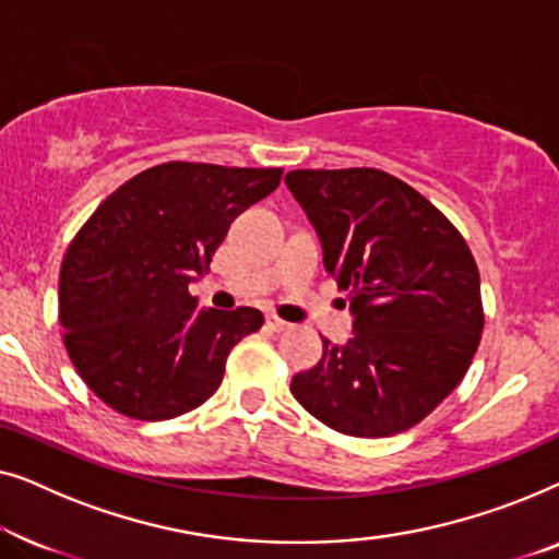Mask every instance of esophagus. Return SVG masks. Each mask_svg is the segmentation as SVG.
<instances>
[{
	"instance_id": "34e87169",
	"label": "esophagus",
	"mask_w": 559,
	"mask_h": 559,
	"mask_svg": "<svg viewBox=\"0 0 559 559\" xmlns=\"http://www.w3.org/2000/svg\"><path fill=\"white\" fill-rule=\"evenodd\" d=\"M266 328H270L272 333H287L293 331V323H287V320H282L277 316H266Z\"/></svg>"
}]
</instances>
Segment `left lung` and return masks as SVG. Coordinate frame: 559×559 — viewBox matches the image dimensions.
Returning <instances> with one entry per match:
<instances>
[{
  "mask_svg": "<svg viewBox=\"0 0 559 559\" xmlns=\"http://www.w3.org/2000/svg\"><path fill=\"white\" fill-rule=\"evenodd\" d=\"M285 182L354 316V338H323V358L289 392L335 432L409 430L476 356L484 305L468 243L425 195L373 167L293 170Z\"/></svg>",
  "mask_w": 559,
  "mask_h": 559,
  "instance_id": "8db88e82",
  "label": "left lung"
}]
</instances>
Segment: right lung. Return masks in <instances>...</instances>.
I'll list each match as a JSON object with an SVG mask.
<instances>
[{
  "instance_id": "1",
  "label": "right lung",
  "mask_w": 559,
  "mask_h": 559,
  "mask_svg": "<svg viewBox=\"0 0 559 559\" xmlns=\"http://www.w3.org/2000/svg\"><path fill=\"white\" fill-rule=\"evenodd\" d=\"M280 167L165 163L114 190L68 247L60 325L98 400L134 419H173L221 386L226 358L257 333V308L198 310L188 293L228 226L280 186Z\"/></svg>"
}]
</instances>
